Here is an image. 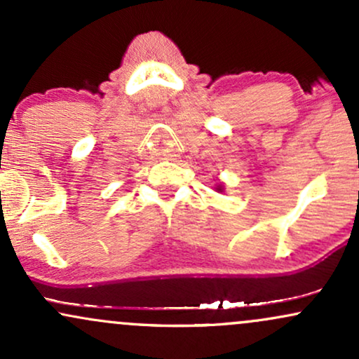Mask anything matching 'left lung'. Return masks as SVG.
Masks as SVG:
<instances>
[{
    "instance_id": "obj_1",
    "label": "left lung",
    "mask_w": 359,
    "mask_h": 359,
    "mask_svg": "<svg viewBox=\"0 0 359 359\" xmlns=\"http://www.w3.org/2000/svg\"><path fill=\"white\" fill-rule=\"evenodd\" d=\"M216 189H217V191H219V192H222V185H217Z\"/></svg>"
}]
</instances>
